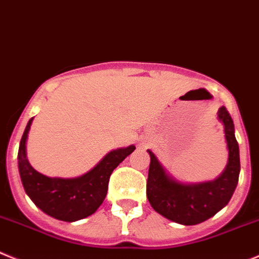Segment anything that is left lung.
<instances>
[{"label": "left lung", "instance_id": "obj_1", "mask_svg": "<svg viewBox=\"0 0 259 259\" xmlns=\"http://www.w3.org/2000/svg\"><path fill=\"white\" fill-rule=\"evenodd\" d=\"M217 118L224 125L229 158L225 170L214 180L202 183L178 180L148 149L151 163L147 198L152 208L170 221L180 225L200 224L221 211L235 192L240 174V157L234 122L224 106L219 108Z\"/></svg>", "mask_w": 259, "mask_h": 259}]
</instances>
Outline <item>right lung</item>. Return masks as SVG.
Instances as JSON below:
<instances>
[{
    "mask_svg": "<svg viewBox=\"0 0 259 259\" xmlns=\"http://www.w3.org/2000/svg\"><path fill=\"white\" fill-rule=\"evenodd\" d=\"M33 117L21 137L18 166L21 183L31 202L46 214L74 222L91 216L105 200L112 171L133 153L134 146L108 152L92 170L78 178H50L38 172L26 157V139Z\"/></svg>",
    "mask_w": 259,
    "mask_h": 259,
    "instance_id": "right-lung-1",
    "label": "right lung"
}]
</instances>
